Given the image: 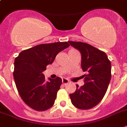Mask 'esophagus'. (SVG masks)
I'll use <instances>...</instances> for the list:
<instances>
[{
	"label": "esophagus",
	"instance_id": "34e87169",
	"mask_svg": "<svg viewBox=\"0 0 127 127\" xmlns=\"http://www.w3.org/2000/svg\"><path fill=\"white\" fill-rule=\"evenodd\" d=\"M62 83L63 85H67V83H69V81L67 79H66V78H63L62 80Z\"/></svg>",
	"mask_w": 127,
	"mask_h": 127
}]
</instances>
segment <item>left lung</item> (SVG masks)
Returning a JSON list of instances; mask_svg holds the SVG:
<instances>
[{"label": "left lung", "instance_id": "8db88e82", "mask_svg": "<svg viewBox=\"0 0 127 127\" xmlns=\"http://www.w3.org/2000/svg\"><path fill=\"white\" fill-rule=\"evenodd\" d=\"M81 54V67L85 85H76V90L69 94L72 104L81 110H88L96 106L106 93L110 83L111 63L105 52L87 43L68 41Z\"/></svg>", "mask_w": 127, "mask_h": 127}]
</instances>
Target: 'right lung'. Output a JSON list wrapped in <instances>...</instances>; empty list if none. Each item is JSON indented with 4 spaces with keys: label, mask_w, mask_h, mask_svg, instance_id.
Wrapping results in <instances>:
<instances>
[{
    "label": "right lung",
    "mask_w": 127,
    "mask_h": 127,
    "mask_svg": "<svg viewBox=\"0 0 127 127\" xmlns=\"http://www.w3.org/2000/svg\"><path fill=\"white\" fill-rule=\"evenodd\" d=\"M69 44L67 42L42 44L22 51L14 61V81L24 102L34 110L42 112L53 106L62 84L60 77L45 81L42 72L56 56Z\"/></svg>",
    "instance_id": "1"
}]
</instances>
